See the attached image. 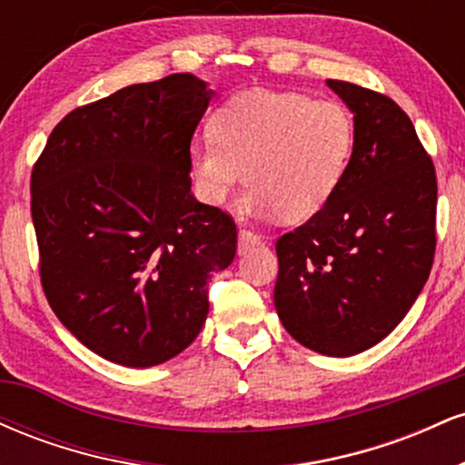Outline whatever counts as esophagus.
Returning a JSON list of instances; mask_svg holds the SVG:
<instances>
[{
  "label": "esophagus",
  "instance_id": "1",
  "mask_svg": "<svg viewBox=\"0 0 465 465\" xmlns=\"http://www.w3.org/2000/svg\"><path fill=\"white\" fill-rule=\"evenodd\" d=\"M258 244H260L258 233H253L251 229H240V233H238V253H247L249 249L258 247Z\"/></svg>",
  "mask_w": 465,
  "mask_h": 465
}]
</instances>
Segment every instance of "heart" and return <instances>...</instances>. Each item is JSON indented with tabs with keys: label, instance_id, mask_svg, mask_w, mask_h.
<instances>
[{
	"label": "heart",
	"instance_id": "heart-1",
	"mask_svg": "<svg viewBox=\"0 0 465 465\" xmlns=\"http://www.w3.org/2000/svg\"><path fill=\"white\" fill-rule=\"evenodd\" d=\"M214 140L190 151L196 194L223 205L238 185L247 210L302 223L339 190L354 148V120L334 100L253 89L233 95L212 120Z\"/></svg>",
	"mask_w": 465,
	"mask_h": 465
}]
</instances>
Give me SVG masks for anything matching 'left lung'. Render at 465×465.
I'll list each match as a JSON object with an SVG mask.
<instances>
[{
  "label": "left lung",
  "instance_id": "1",
  "mask_svg": "<svg viewBox=\"0 0 465 465\" xmlns=\"http://www.w3.org/2000/svg\"><path fill=\"white\" fill-rule=\"evenodd\" d=\"M328 87L354 115V148L323 210L277 240L273 302L297 343L341 359L381 343L429 280L437 179L391 98L343 80Z\"/></svg>",
  "mask_w": 465,
  "mask_h": 465
}]
</instances>
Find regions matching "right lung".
<instances>
[{
  "instance_id": "add662e5",
  "label": "right lung",
  "mask_w": 465,
  "mask_h": 465,
  "mask_svg": "<svg viewBox=\"0 0 465 465\" xmlns=\"http://www.w3.org/2000/svg\"><path fill=\"white\" fill-rule=\"evenodd\" d=\"M214 92L192 74L74 109L32 170L41 284L84 348L124 367L181 354L210 311L207 280L236 225L192 194L190 142Z\"/></svg>"
}]
</instances>
